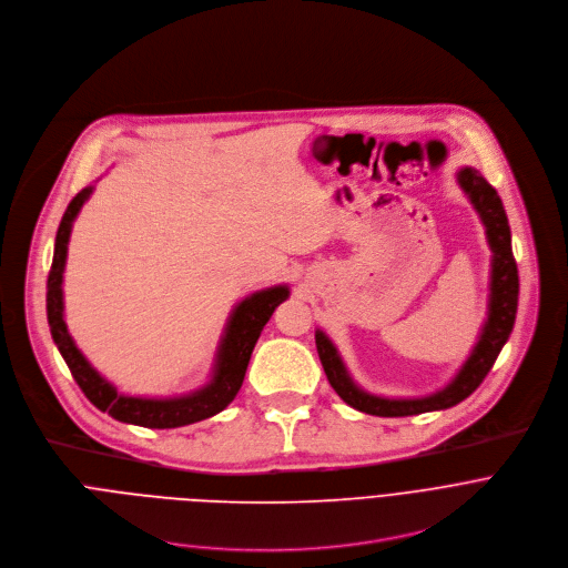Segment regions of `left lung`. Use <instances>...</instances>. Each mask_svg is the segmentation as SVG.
Returning a JSON list of instances; mask_svg holds the SVG:
<instances>
[{
    "label": "left lung",
    "mask_w": 568,
    "mask_h": 568,
    "mask_svg": "<svg viewBox=\"0 0 568 568\" xmlns=\"http://www.w3.org/2000/svg\"><path fill=\"white\" fill-rule=\"evenodd\" d=\"M457 181L462 190L468 194L475 210L479 212L486 225V237H488L490 251H493L488 320L481 328L479 343L475 345L473 354L468 356L459 374L452 378V383L440 392L423 398H383V396L363 392L352 381L337 349L317 328L315 347H317V356L324 367V374L331 387L335 389V394L358 412H365L372 416H414V414L447 409L452 405H457L484 383L499 352L508 343L515 315H517V300H519V275H517V262L513 257L508 216L497 190L479 174V170L462 168L457 174Z\"/></svg>",
    "instance_id": "left-lung-1"
}]
</instances>
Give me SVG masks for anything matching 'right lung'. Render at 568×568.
Returning a JSON list of instances; mask_svg holds the SVG:
<instances>
[{"instance_id":"1","label":"right lung","mask_w":568,"mask_h":568,"mask_svg":"<svg viewBox=\"0 0 568 568\" xmlns=\"http://www.w3.org/2000/svg\"><path fill=\"white\" fill-rule=\"evenodd\" d=\"M91 192H93V185L82 187L67 205V212L60 221V229L55 235L53 264L47 282V317H49L51 335L67 367L71 369V376L75 378L84 396L100 412H106L111 418L123 420V423L152 427V429H170V427L190 425L219 414L237 396L257 337L266 326V322L271 320L273 311L288 297V286H271V288L251 293L246 300H242L233 308L231 320L225 324L223 337L219 343L212 378L207 385L176 398L125 396L89 365V361L75 347L73 337L69 335V328L64 324L62 273L67 264V251H69L67 246L71 237V225Z\"/></svg>"}]
</instances>
